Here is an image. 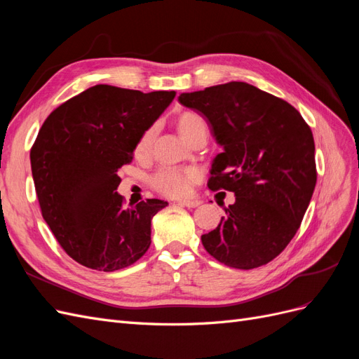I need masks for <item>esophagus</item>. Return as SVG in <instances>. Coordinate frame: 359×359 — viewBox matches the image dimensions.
<instances>
[{
  "instance_id": "esophagus-1",
  "label": "esophagus",
  "mask_w": 359,
  "mask_h": 359,
  "mask_svg": "<svg viewBox=\"0 0 359 359\" xmlns=\"http://www.w3.org/2000/svg\"><path fill=\"white\" fill-rule=\"evenodd\" d=\"M181 205L184 206H189V208H196V206L201 205V201H194V199H184V201H180Z\"/></svg>"
}]
</instances>
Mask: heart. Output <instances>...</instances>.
<instances>
[{
    "instance_id": "obj_1",
    "label": "heart",
    "mask_w": 359,
    "mask_h": 359,
    "mask_svg": "<svg viewBox=\"0 0 359 359\" xmlns=\"http://www.w3.org/2000/svg\"><path fill=\"white\" fill-rule=\"evenodd\" d=\"M178 130L182 135L184 139H187L191 133L196 132V130H206V123L205 119L198 115L196 112H182L178 116ZM156 128L151 127L140 137L139 144H137V153H145V151L153 144ZM198 178V172L194 169H173V168H166L161 169L158 173H156V177L153 178V184L157 190L161 193L169 194V196H184L187 194L191 184L196 181Z\"/></svg>"
}]
</instances>
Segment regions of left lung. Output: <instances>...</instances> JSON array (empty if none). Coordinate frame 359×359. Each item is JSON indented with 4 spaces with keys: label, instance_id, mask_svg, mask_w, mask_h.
<instances>
[{
    "label": "left lung",
    "instance_id": "obj_1",
    "mask_svg": "<svg viewBox=\"0 0 359 359\" xmlns=\"http://www.w3.org/2000/svg\"><path fill=\"white\" fill-rule=\"evenodd\" d=\"M178 100L206 118L223 147L208 187L235 193L220 224L202 235L205 250L238 269L271 262L295 236L316 186L310 127L292 104L245 82L182 93Z\"/></svg>",
    "mask_w": 359,
    "mask_h": 359
}]
</instances>
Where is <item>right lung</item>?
Listing matches in <instances>:
<instances>
[{
  "instance_id": "obj_1",
  "label": "right lung",
  "mask_w": 359,
  "mask_h": 359,
  "mask_svg": "<svg viewBox=\"0 0 359 359\" xmlns=\"http://www.w3.org/2000/svg\"><path fill=\"white\" fill-rule=\"evenodd\" d=\"M175 94L95 85L43 123L29 153L32 180L43 219L76 262L111 273L147 253L151 220L168 202L126 208L116 172Z\"/></svg>"
}]
</instances>
